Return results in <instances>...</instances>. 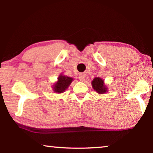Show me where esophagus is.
Masks as SVG:
<instances>
[{
  "label": "esophagus",
  "mask_w": 153,
  "mask_h": 153,
  "mask_svg": "<svg viewBox=\"0 0 153 153\" xmlns=\"http://www.w3.org/2000/svg\"><path fill=\"white\" fill-rule=\"evenodd\" d=\"M85 78H86V76H85L84 74H80L79 75V79L80 81H84Z\"/></svg>",
  "instance_id": "esophagus-1"
}]
</instances>
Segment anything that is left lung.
<instances>
[{
    "mask_svg": "<svg viewBox=\"0 0 153 153\" xmlns=\"http://www.w3.org/2000/svg\"><path fill=\"white\" fill-rule=\"evenodd\" d=\"M92 86L93 89L98 94H104L107 92V88L105 86L104 80L100 77H95L92 82Z\"/></svg>",
    "mask_w": 153,
    "mask_h": 153,
    "instance_id": "8db88e82",
    "label": "left lung"
}]
</instances>
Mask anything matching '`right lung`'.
I'll list each match as a JSON object with an SVG mask.
<instances>
[{
    "mask_svg": "<svg viewBox=\"0 0 153 153\" xmlns=\"http://www.w3.org/2000/svg\"><path fill=\"white\" fill-rule=\"evenodd\" d=\"M73 80L72 77L61 74L58 77V81L53 86L54 92L56 93H62L65 92V90L69 87Z\"/></svg>",
    "mask_w": 153,
    "mask_h": 153,
    "instance_id": "add662e5",
    "label": "right lung"
}]
</instances>
